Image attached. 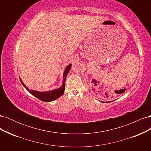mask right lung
<instances>
[{
  "instance_id": "right-lung-1",
  "label": "right lung",
  "mask_w": 151,
  "mask_h": 151,
  "mask_svg": "<svg viewBox=\"0 0 151 151\" xmlns=\"http://www.w3.org/2000/svg\"><path fill=\"white\" fill-rule=\"evenodd\" d=\"M72 64L68 65L66 68H65L64 72H63V81H62V85L59 88L51 90V91H43V92H40V91H37L33 89H29L28 87H27L24 84L21 79L19 77L20 81L21 82L22 84L23 85L24 88L29 91V93H31L32 95L34 96L36 98H38L39 99L42 100L43 101L45 102H50L54 101L58 98H60L61 96L63 95V94L64 93V91H65V79L67 77V76L68 74V73L69 72L70 68H71Z\"/></svg>"
}]
</instances>
